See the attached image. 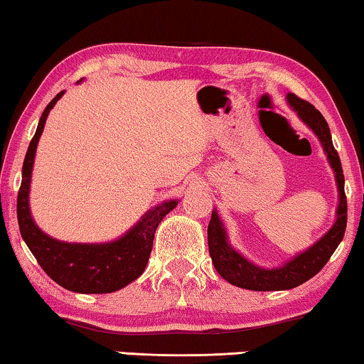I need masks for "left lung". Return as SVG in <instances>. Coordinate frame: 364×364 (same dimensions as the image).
<instances>
[{"label": "left lung", "mask_w": 364, "mask_h": 364, "mask_svg": "<svg viewBox=\"0 0 364 364\" xmlns=\"http://www.w3.org/2000/svg\"><path fill=\"white\" fill-rule=\"evenodd\" d=\"M287 99L290 102V106L298 112V116L301 117V121L320 139L328 161H330V166L336 173L338 191H340V205H338L336 212L338 217L335 225L330 228V232H326L325 237H321L306 252L296 255L293 260L287 262L280 268L265 270V268H260L245 260L240 253L228 245L225 230H223V223L218 218V213L213 210L207 230L208 252H210L213 265H215V270L220 273L222 278H225L228 283L240 288H247V290H290V288H295L301 285V283L308 282L326 265V262L330 260L333 252L336 250V247L340 245L343 237H345L346 230L348 205L345 196V176H343L340 156H338L336 149L333 147L331 132L330 127H328V122L321 116V112L315 109V106L303 101V99L295 96L293 92L288 94Z\"/></svg>", "instance_id": "1"}]
</instances>
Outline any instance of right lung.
<instances>
[{
	"label": "right lung",
	"mask_w": 364,
	"mask_h": 364,
	"mask_svg": "<svg viewBox=\"0 0 364 364\" xmlns=\"http://www.w3.org/2000/svg\"><path fill=\"white\" fill-rule=\"evenodd\" d=\"M63 94L64 91L59 92L44 109L36 134L29 142L26 157H24L21 187H19L16 203L19 232L46 275L53 278L58 285L76 293L117 291L142 275L149 255H151L156 228L162 218L177 205V200L159 203L126 235L111 243H96V245L66 243L54 240L39 230L29 213V182H31L34 154H36L44 122L49 111Z\"/></svg>",
	"instance_id": "right-lung-1"
}]
</instances>
